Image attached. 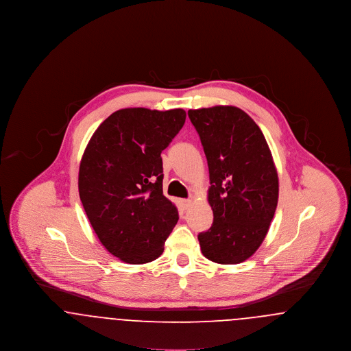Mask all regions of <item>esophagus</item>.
I'll return each instance as SVG.
<instances>
[{
	"label": "esophagus",
	"mask_w": 351,
	"mask_h": 351,
	"mask_svg": "<svg viewBox=\"0 0 351 351\" xmlns=\"http://www.w3.org/2000/svg\"><path fill=\"white\" fill-rule=\"evenodd\" d=\"M191 204H192V201L191 200L180 201V205H182V209H183V210H186V209L191 206Z\"/></svg>",
	"instance_id": "34e87169"
}]
</instances>
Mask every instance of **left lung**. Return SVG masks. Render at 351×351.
Masks as SVG:
<instances>
[{
	"instance_id": "1",
	"label": "left lung",
	"mask_w": 351,
	"mask_h": 351,
	"mask_svg": "<svg viewBox=\"0 0 351 351\" xmlns=\"http://www.w3.org/2000/svg\"><path fill=\"white\" fill-rule=\"evenodd\" d=\"M208 160L213 210L209 230L197 235L205 258L238 265L258 250L274 218L279 179L266 138L235 106L188 110Z\"/></svg>"
}]
</instances>
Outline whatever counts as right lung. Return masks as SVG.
I'll return each mask as SVG.
<instances>
[{
    "instance_id": "obj_1",
    "label": "right lung",
    "mask_w": 351,
    "mask_h": 351,
    "mask_svg": "<svg viewBox=\"0 0 351 351\" xmlns=\"http://www.w3.org/2000/svg\"><path fill=\"white\" fill-rule=\"evenodd\" d=\"M183 109L126 108L92 135L79 169L84 210L104 247L130 265L155 261L179 213L163 195L162 151L185 122Z\"/></svg>"
}]
</instances>
